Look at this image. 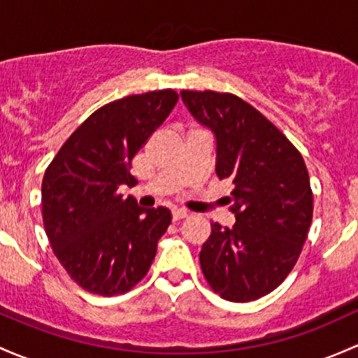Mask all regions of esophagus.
Returning <instances> with one entry per match:
<instances>
[{
  "label": "esophagus",
  "mask_w": 358,
  "mask_h": 358,
  "mask_svg": "<svg viewBox=\"0 0 358 358\" xmlns=\"http://www.w3.org/2000/svg\"><path fill=\"white\" fill-rule=\"evenodd\" d=\"M171 216H173V221H180V220H185V217H189V213H187L185 209H173Z\"/></svg>",
  "instance_id": "obj_1"
}]
</instances>
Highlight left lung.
<instances>
[{"label":"left lung","mask_w":358,"mask_h":358,"mask_svg":"<svg viewBox=\"0 0 358 358\" xmlns=\"http://www.w3.org/2000/svg\"><path fill=\"white\" fill-rule=\"evenodd\" d=\"M180 94L216 135V175L235 185L224 201L236 223H210L202 273L221 299L252 302L280 287L299 261L314 210L307 166L283 131L235 94Z\"/></svg>","instance_id":"8db88e82"}]
</instances>
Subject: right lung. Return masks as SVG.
<instances>
[{
    "instance_id": "right-lung-1",
    "label": "right lung",
    "mask_w": 358,
    "mask_h": 358,
    "mask_svg": "<svg viewBox=\"0 0 358 358\" xmlns=\"http://www.w3.org/2000/svg\"><path fill=\"white\" fill-rule=\"evenodd\" d=\"M173 89L104 104L66 138L43 178V221L71 280L94 295L131 289L156 257L171 213L123 199L131 159L175 108Z\"/></svg>"
}]
</instances>
